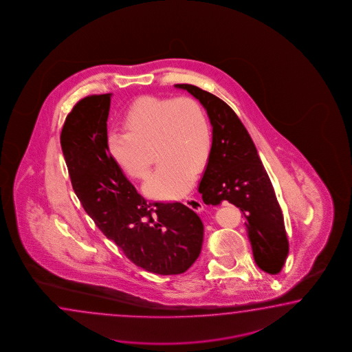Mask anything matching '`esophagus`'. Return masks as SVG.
<instances>
[{"mask_svg":"<svg viewBox=\"0 0 352 352\" xmlns=\"http://www.w3.org/2000/svg\"><path fill=\"white\" fill-rule=\"evenodd\" d=\"M184 204H185L186 206L190 207L193 211H196V212H201V211L204 210L202 202H201L200 200H197V199H195V197H191V196H186V197L184 199Z\"/></svg>","mask_w":352,"mask_h":352,"instance_id":"esophagus-1","label":"esophagus"}]
</instances>
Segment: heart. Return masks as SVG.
Returning <instances> with one entry per match:
<instances>
[{
    "instance_id": "heart-1",
    "label": "heart",
    "mask_w": 352,
    "mask_h": 352,
    "mask_svg": "<svg viewBox=\"0 0 352 352\" xmlns=\"http://www.w3.org/2000/svg\"><path fill=\"white\" fill-rule=\"evenodd\" d=\"M121 122L124 131L107 133L109 155L124 175L142 179L151 165L147 150L153 147L159 167L144 186L153 199L184 195L211 156L210 121L192 97H138L124 111Z\"/></svg>"
}]
</instances>
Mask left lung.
<instances>
[{"label": "left lung", "instance_id": "1", "mask_svg": "<svg viewBox=\"0 0 352 352\" xmlns=\"http://www.w3.org/2000/svg\"><path fill=\"white\" fill-rule=\"evenodd\" d=\"M207 111L212 126V151L199 192L206 205L228 201L245 217L256 265L276 275L289 255L283 211L252 138L234 111L221 98L193 85L179 83Z\"/></svg>", "mask_w": 352, "mask_h": 352}]
</instances>
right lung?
<instances>
[{"label":"right lung","instance_id":"add662e5","mask_svg":"<svg viewBox=\"0 0 352 352\" xmlns=\"http://www.w3.org/2000/svg\"><path fill=\"white\" fill-rule=\"evenodd\" d=\"M111 94L80 100L61 132L69 179L85 211L136 266L179 275L200 255L204 225L179 202H148L111 160L107 118Z\"/></svg>","mask_w":352,"mask_h":352}]
</instances>
